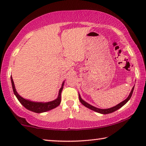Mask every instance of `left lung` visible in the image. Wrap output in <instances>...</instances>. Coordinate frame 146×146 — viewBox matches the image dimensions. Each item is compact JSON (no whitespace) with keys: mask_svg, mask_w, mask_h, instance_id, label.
<instances>
[{"mask_svg":"<svg viewBox=\"0 0 146 146\" xmlns=\"http://www.w3.org/2000/svg\"><path fill=\"white\" fill-rule=\"evenodd\" d=\"M134 88L135 86H133L131 91V92L129 93V95L128 97H127L126 99H125L122 102H121L120 103L116 105L115 106H113L112 108H108V109H100V108H96L95 106H93L92 105L90 104H88V102H86V101L84 100L82 98L80 97V95L78 93V97H79V100H80V102L82 104L85 106V107L88 108L89 109H90L91 110H93L94 111L98 113H100V114H109V113H111L115 111L118 110V109H120V108H122L123 106H124L125 104H126L128 101L130 100L131 97L132 96V94L133 92V90H134Z\"/></svg>","mask_w":146,"mask_h":146,"instance_id":"obj_1","label":"left lung"}]
</instances>
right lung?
Segmentation results:
<instances>
[{"mask_svg": "<svg viewBox=\"0 0 146 146\" xmlns=\"http://www.w3.org/2000/svg\"><path fill=\"white\" fill-rule=\"evenodd\" d=\"M11 85L12 88H13V93L16 96V97L18 100L20 102V103L23 105L24 108H26L27 110H28L31 111H33L36 113H41L44 112L48 111L49 110L55 109V108L57 107L61 102V93L62 91L63 90L64 83H65V80L63 81L62 84V86L60 90L58 91V95L57 98L56 99L53 100L50 102H34V101L29 100L26 98H24L22 97L19 94L17 93V91L15 89V84L13 82L12 76H11Z\"/></svg>", "mask_w": 146, "mask_h": 146, "instance_id": "1", "label": "right lung"}]
</instances>
